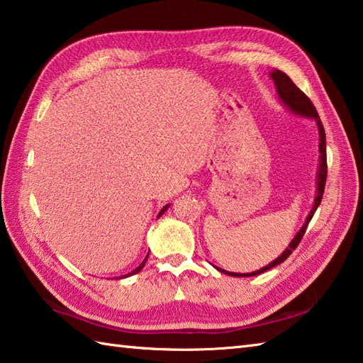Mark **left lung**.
Instances as JSON below:
<instances>
[{"mask_svg":"<svg viewBox=\"0 0 363 363\" xmlns=\"http://www.w3.org/2000/svg\"><path fill=\"white\" fill-rule=\"evenodd\" d=\"M269 77H271L272 81H274L277 97H279L280 101H282V105L285 108L290 109L291 113H294V114L302 116V117H307V119L315 121L316 127H318V133H320V166H318V172H316V194H315L313 206H312V210H310V213L307 214L304 225H302L301 230L294 235V238L291 240L290 244H288V247L276 258V260H272L269 264H266V266H263V268L257 269L254 272H246V274H242V272H230V271L220 269V268H216V266H214V268L223 272V274L232 276V277H252V276H258V274H262V272H266L268 269L274 268V266L284 263L286 258L290 257V254L293 252V250L298 247L299 241L302 240V236H304L308 223H310V220H312L316 208L321 203V199H323V194H324V186H326V177H328L326 133H324V127H323V123L320 121V116H318V111L315 109L313 103L310 101V99L307 97V95L293 83V81L290 79V77L286 75V73L274 69L272 72H269Z\"/></svg>","mask_w":363,"mask_h":363,"instance_id":"8db88e82","label":"left lung"}]
</instances>
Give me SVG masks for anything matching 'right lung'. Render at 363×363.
<instances>
[{
	"label": "right lung",
	"mask_w": 363,
	"mask_h": 363,
	"mask_svg": "<svg viewBox=\"0 0 363 363\" xmlns=\"http://www.w3.org/2000/svg\"><path fill=\"white\" fill-rule=\"evenodd\" d=\"M169 206H171V203H169V205H166V206H162V208H161V211L158 213V218L161 216V214L162 213H164L167 208H169ZM147 258H149V254H147V257L144 258V260H143V263H140L139 266H138V268L136 269H133L131 272H128V274H125V276H122V277H117V279H123V277H130V276H133V274H138V272L140 271V269H143L144 268V264H145V262H147Z\"/></svg>",
	"instance_id": "add662e5"
}]
</instances>
